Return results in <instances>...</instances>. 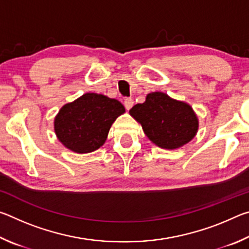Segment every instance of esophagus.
<instances>
[{"label": "esophagus", "instance_id": "esophagus-1", "mask_svg": "<svg viewBox=\"0 0 249 249\" xmlns=\"http://www.w3.org/2000/svg\"><path fill=\"white\" fill-rule=\"evenodd\" d=\"M124 105H125V108L127 109H130L133 107V105H134V100L133 99H125V101H124Z\"/></svg>", "mask_w": 249, "mask_h": 249}]
</instances>
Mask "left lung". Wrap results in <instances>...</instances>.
<instances>
[{"instance_id": "left-lung-1", "label": "left lung", "mask_w": 249, "mask_h": 249, "mask_svg": "<svg viewBox=\"0 0 249 249\" xmlns=\"http://www.w3.org/2000/svg\"><path fill=\"white\" fill-rule=\"evenodd\" d=\"M148 140L163 149H177L191 142L199 129V119L190 104L151 92L144 103L129 109Z\"/></svg>"}]
</instances>
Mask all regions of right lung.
Wrapping results in <instances>:
<instances>
[{
    "instance_id": "1",
    "label": "right lung",
    "mask_w": 249,
    "mask_h": 249,
    "mask_svg": "<svg viewBox=\"0 0 249 249\" xmlns=\"http://www.w3.org/2000/svg\"><path fill=\"white\" fill-rule=\"evenodd\" d=\"M124 113L120 101L88 92L59 109L53 121L54 133L73 153H91L104 144L112 124Z\"/></svg>"
}]
</instances>
